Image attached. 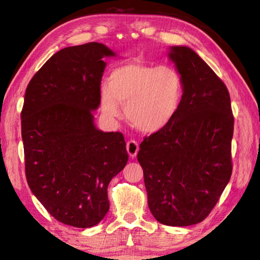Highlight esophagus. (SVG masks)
Wrapping results in <instances>:
<instances>
[{"mask_svg":"<svg viewBox=\"0 0 260 260\" xmlns=\"http://www.w3.org/2000/svg\"><path fill=\"white\" fill-rule=\"evenodd\" d=\"M126 149H127V152H128L129 157L134 158L136 155H138V151H139V143L136 142L135 140H131V141H128V142H127Z\"/></svg>","mask_w":260,"mask_h":260,"instance_id":"1","label":"esophagus"}]
</instances>
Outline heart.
I'll use <instances>...</instances> for the list:
<instances>
[{"label": "heart", "instance_id": "obj_1", "mask_svg": "<svg viewBox=\"0 0 260 260\" xmlns=\"http://www.w3.org/2000/svg\"><path fill=\"white\" fill-rule=\"evenodd\" d=\"M182 96L183 79L172 65H122L100 89L101 108L108 117H119L124 105L126 119L146 134L158 133L173 121Z\"/></svg>", "mask_w": 260, "mask_h": 260}]
</instances>
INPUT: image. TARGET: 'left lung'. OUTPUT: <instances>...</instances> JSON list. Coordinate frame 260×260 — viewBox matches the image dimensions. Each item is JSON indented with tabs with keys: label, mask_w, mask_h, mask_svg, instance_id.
I'll use <instances>...</instances> for the list:
<instances>
[{
	"label": "left lung",
	"mask_w": 260,
	"mask_h": 260,
	"mask_svg": "<svg viewBox=\"0 0 260 260\" xmlns=\"http://www.w3.org/2000/svg\"><path fill=\"white\" fill-rule=\"evenodd\" d=\"M183 79L177 116L140 144L148 205L157 221L190 226L208 217L230 181L234 116L225 83L188 47L169 54Z\"/></svg>",
	"instance_id": "left-lung-1"
}]
</instances>
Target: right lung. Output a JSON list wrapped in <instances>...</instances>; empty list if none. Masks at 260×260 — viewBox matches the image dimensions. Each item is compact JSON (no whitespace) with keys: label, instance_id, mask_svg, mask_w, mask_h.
Returning a JSON list of instances; mask_svg holds the SVG:
<instances>
[{"label":"right lung","instance_id":"right-lung-1","mask_svg":"<svg viewBox=\"0 0 260 260\" xmlns=\"http://www.w3.org/2000/svg\"><path fill=\"white\" fill-rule=\"evenodd\" d=\"M102 43L56 52L34 74L21 110L25 174L28 187L52 217L88 228L109 211L108 186L128 160L124 135L94 125L100 105Z\"/></svg>","mask_w":260,"mask_h":260}]
</instances>
